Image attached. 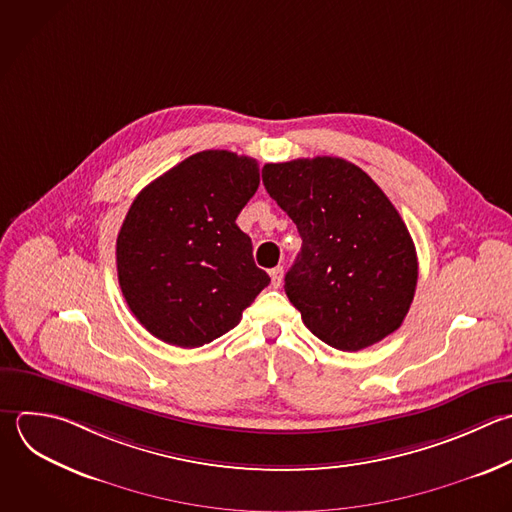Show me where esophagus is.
<instances>
[{"label":"esophagus","mask_w":512,"mask_h":512,"mask_svg":"<svg viewBox=\"0 0 512 512\" xmlns=\"http://www.w3.org/2000/svg\"><path fill=\"white\" fill-rule=\"evenodd\" d=\"M270 278H272V286H274V288H280V286H282V278H284V268L278 266V268L270 270Z\"/></svg>","instance_id":"1"}]
</instances>
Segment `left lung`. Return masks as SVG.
<instances>
[{
  "label": "left lung",
  "instance_id": "left-lung-1",
  "mask_svg": "<svg viewBox=\"0 0 512 512\" xmlns=\"http://www.w3.org/2000/svg\"><path fill=\"white\" fill-rule=\"evenodd\" d=\"M262 182L302 238L284 290L306 328L344 352L398 330L414 298L418 260L406 224L376 182L332 156L266 164Z\"/></svg>",
  "mask_w": 512,
  "mask_h": 512
}]
</instances>
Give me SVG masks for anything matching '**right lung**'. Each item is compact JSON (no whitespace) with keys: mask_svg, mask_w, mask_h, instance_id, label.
I'll return each mask as SVG.
<instances>
[{"mask_svg":"<svg viewBox=\"0 0 512 512\" xmlns=\"http://www.w3.org/2000/svg\"><path fill=\"white\" fill-rule=\"evenodd\" d=\"M260 184L254 158L198 152L132 202L116 242L122 294L140 324L198 348L232 330L270 284L236 218Z\"/></svg>","mask_w":512,"mask_h":512,"instance_id":"add662e5","label":"right lung"}]
</instances>
